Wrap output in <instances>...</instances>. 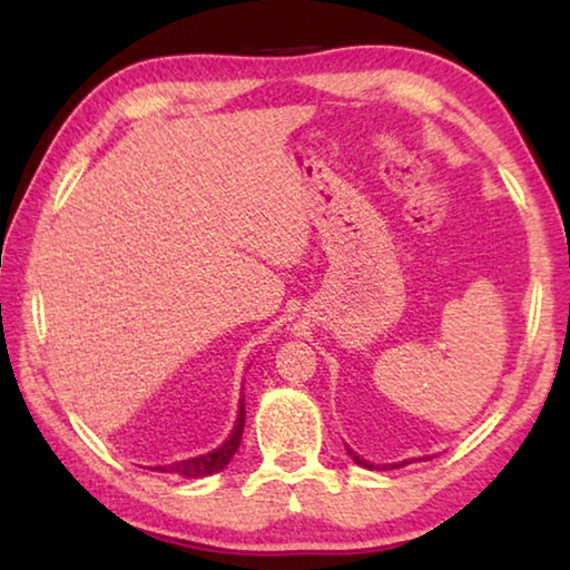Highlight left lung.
<instances>
[{
  "instance_id": "obj_1",
  "label": "left lung",
  "mask_w": 570,
  "mask_h": 570,
  "mask_svg": "<svg viewBox=\"0 0 570 570\" xmlns=\"http://www.w3.org/2000/svg\"><path fill=\"white\" fill-rule=\"evenodd\" d=\"M346 448V455H350L356 465H362V468H366V470H397V468H404V465H410L412 460H400V462H384V465H377V462H370V460H364L362 455H356V452L350 448V445H344Z\"/></svg>"
}]
</instances>
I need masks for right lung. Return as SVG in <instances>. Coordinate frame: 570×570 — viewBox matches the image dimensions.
Returning <instances> with one entry per match:
<instances>
[{
    "label": "right lung",
    "mask_w": 570,
    "mask_h": 570,
    "mask_svg": "<svg viewBox=\"0 0 570 570\" xmlns=\"http://www.w3.org/2000/svg\"><path fill=\"white\" fill-rule=\"evenodd\" d=\"M244 424H246V407H244V400H240L234 430H230V435L224 442H220L216 450L204 452V455H196V458H188V460L168 462V465H156V468H150V470L170 472V475H178V478H186V480H198V478L216 475V472L224 470L228 462H230V458L236 455V450L240 445V435H244Z\"/></svg>",
    "instance_id": "add662e5"
}]
</instances>
